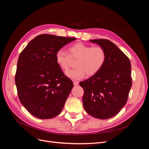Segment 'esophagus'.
<instances>
[{"instance_id":"34e87169","label":"esophagus","mask_w":149,"mask_h":149,"mask_svg":"<svg viewBox=\"0 0 149 149\" xmlns=\"http://www.w3.org/2000/svg\"><path fill=\"white\" fill-rule=\"evenodd\" d=\"M73 84H74V86H77L78 84V83H79L78 81H75V80H73Z\"/></svg>"}]
</instances>
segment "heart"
Wrapping results in <instances>:
<instances>
[{"instance_id":"b5f03b06","label":"heart","mask_w":149,"mask_h":149,"mask_svg":"<svg viewBox=\"0 0 149 149\" xmlns=\"http://www.w3.org/2000/svg\"><path fill=\"white\" fill-rule=\"evenodd\" d=\"M69 55L63 49L55 54L57 65L63 71L69 69L72 60H76V69L66 72L68 77L72 79H80L87 74L89 76L96 74L101 71L106 61V52L102 47H92L78 42L68 48Z\"/></svg>"}]
</instances>
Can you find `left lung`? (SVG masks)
Here are the masks:
<instances>
[{"label":"left lung","mask_w":149,"mask_h":149,"mask_svg":"<svg viewBox=\"0 0 149 149\" xmlns=\"http://www.w3.org/2000/svg\"><path fill=\"white\" fill-rule=\"evenodd\" d=\"M90 42L102 47L107 56L98 73L79 83L84 89L83 106L94 118L109 119L118 114L127 102L132 86L131 64L129 58L109 40Z\"/></svg>","instance_id":"8db88e82"}]
</instances>
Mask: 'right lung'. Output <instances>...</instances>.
Masks as SVG:
<instances>
[{
    "instance_id": "add662e5",
    "label": "right lung",
    "mask_w": 149,
    "mask_h": 149,
    "mask_svg": "<svg viewBox=\"0 0 149 149\" xmlns=\"http://www.w3.org/2000/svg\"><path fill=\"white\" fill-rule=\"evenodd\" d=\"M75 38L38 35L18 59L15 81L19 100L31 114L41 119L59 114L73 87L57 65L55 54Z\"/></svg>"
}]
</instances>
